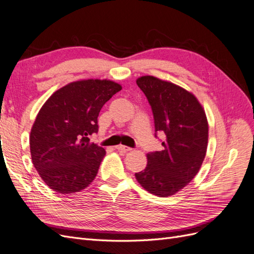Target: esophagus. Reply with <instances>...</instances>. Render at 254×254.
I'll return each instance as SVG.
<instances>
[{
  "label": "esophagus",
  "instance_id": "obj_1",
  "mask_svg": "<svg viewBox=\"0 0 254 254\" xmlns=\"http://www.w3.org/2000/svg\"><path fill=\"white\" fill-rule=\"evenodd\" d=\"M117 148L119 151H124V152H126V151H129V150H131V148L130 147H128V146H125V145H118Z\"/></svg>",
  "mask_w": 254,
  "mask_h": 254
}]
</instances>
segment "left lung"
<instances>
[{
    "mask_svg": "<svg viewBox=\"0 0 254 254\" xmlns=\"http://www.w3.org/2000/svg\"><path fill=\"white\" fill-rule=\"evenodd\" d=\"M136 84L151 107L155 136L162 132L163 149L149 152L145 170L135 178L149 193L167 197L193 180L206 152L209 126L197 98L176 84L142 76Z\"/></svg>",
    "mask_w": 254,
    "mask_h": 254,
    "instance_id": "obj_1",
    "label": "left lung"
}]
</instances>
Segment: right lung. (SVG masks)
<instances>
[{"mask_svg": "<svg viewBox=\"0 0 254 254\" xmlns=\"http://www.w3.org/2000/svg\"><path fill=\"white\" fill-rule=\"evenodd\" d=\"M121 90L110 80L75 81L42 106L29 145L33 164L52 190L73 194L94 180L106 151L90 139L98 131L99 111Z\"/></svg>", "mask_w": 254, "mask_h": 254, "instance_id": "add662e5", "label": "right lung"}]
</instances>
